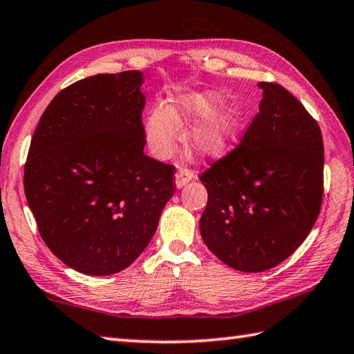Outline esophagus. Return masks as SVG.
<instances>
[{"mask_svg": "<svg viewBox=\"0 0 354 354\" xmlns=\"http://www.w3.org/2000/svg\"><path fill=\"white\" fill-rule=\"evenodd\" d=\"M194 177V171L187 168H180L176 174V186L183 187Z\"/></svg>", "mask_w": 354, "mask_h": 354, "instance_id": "1", "label": "esophagus"}]
</instances>
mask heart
<instances>
[{"label": "heart", "instance_id": "b5f03b06", "mask_svg": "<svg viewBox=\"0 0 354 354\" xmlns=\"http://www.w3.org/2000/svg\"><path fill=\"white\" fill-rule=\"evenodd\" d=\"M221 96L215 91L187 93L169 106L157 105L148 114L145 134L149 148L157 157H167L174 149L178 128L192 119L187 142L205 157H223L230 153L241 137L243 113L236 106H218Z\"/></svg>", "mask_w": 354, "mask_h": 354}]
</instances>
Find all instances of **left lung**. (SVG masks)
Returning <instances> with one entry per match:
<instances>
[{
	"label": "left lung",
	"mask_w": 354,
	"mask_h": 354,
	"mask_svg": "<svg viewBox=\"0 0 354 354\" xmlns=\"http://www.w3.org/2000/svg\"><path fill=\"white\" fill-rule=\"evenodd\" d=\"M259 113L235 149L201 174L207 205L200 234L229 268L263 272L297 250L318 218L324 143L292 93L259 82Z\"/></svg>",
	"instance_id": "obj_1"
}]
</instances>
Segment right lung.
<instances>
[{"label": "right lung", "mask_w": 354, "mask_h": 354, "mask_svg": "<svg viewBox=\"0 0 354 354\" xmlns=\"http://www.w3.org/2000/svg\"><path fill=\"white\" fill-rule=\"evenodd\" d=\"M142 84V71L129 70L68 85L28 148L24 191L42 240L85 275L127 269L176 189V168L143 154Z\"/></svg>", "instance_id": "1"}]
</instances>
